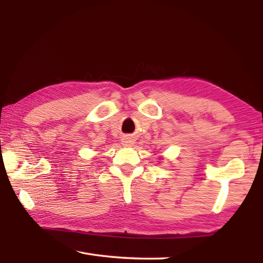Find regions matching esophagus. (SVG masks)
Returning a JSON list of instances; mask_svg holds the SVG:
<instances>
[{"instance_id": "obj_1", "label": "esophagus", "mask_w": 263, "mask_h": 263, "mask_svg": "<svg viewBox=\"0 0 263 263\" xmlns=\"http://www.w3.org/2000/svg\"><path fill=\"white\" fill-rule=\"evenodd\" d=\"M122 143H123V146L128 147V146H132V144L135 143V140H133L131 137H124L122 139Z\"/></svg>"}]
</instances>
